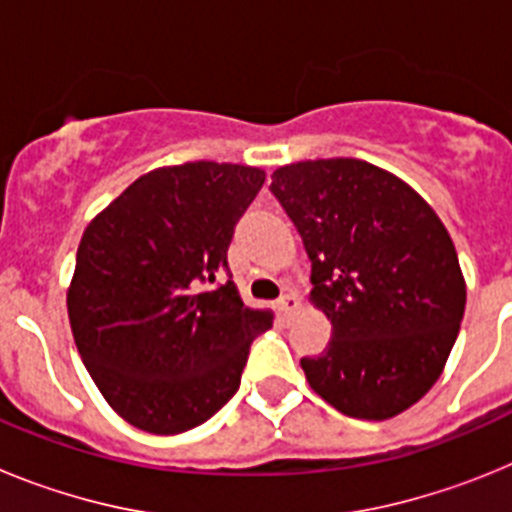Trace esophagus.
<instances>
[{
  "label": "esophagus",
  "mask_w": 512,
  "mask_h": 512,
  "mask_svg": "<svg viewBox=\"0 0 512 512\" xmlns=\"http://www.w3.org/2000/svg\"><path fill=\"white\" fill-rule=\"evenodd\" d=\"M277 307H279V312H282V318L289 320L297 312V307H300V297L292 295V292H287V295L279 297Z\"/></svg>",
  "instance_id": "34e87169"
}]
</instances>
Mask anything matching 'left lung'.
Listing matches in <instances>:
<instances>
[{
  "label": "left lung",
  "instance_id": "1",
  "mask_svg": "<svg viewBox=\"0 0 512 512\" xmlns=\"http://www.w3.org/2000/svg\"><path fill=\"white\" fill-rule=\"evenodd\" d=\"M271 192L305 243L310 302L333 325L328 351L302 359L310 387L351 418L405 413L441 377L467 305L446 225L359 158L279 166Z\"/></svg>",
  "mask_w": 512,
  "mask_h": 512
}]
</instances>
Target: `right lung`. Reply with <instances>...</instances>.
<instances>
[{
  "label": "right lung",
  "mask_w": 512,
  "mask_h": 512,
  "mask_svg": "<svg viewBox=\"0 0 512 512\" xmlns=\"http://www.w3.org/2000/svg\"><path fill=\"white\" fill-rule=\"evenodd\" d=\"M264 169L215 161L138 176L81 235L66 292L89 377L122 420L192 431L235 395L271 312L243 305L228 274L233 228Z\"/></svg>",
  "instance_id": "obj_1"
}]
</instances>
